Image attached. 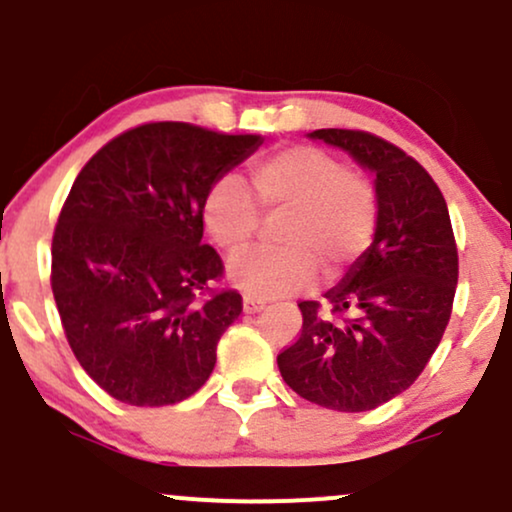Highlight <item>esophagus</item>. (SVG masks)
Returning <instances> with one entry per match:
<instances>
[{
	"label": "esophagus",
	"mask_w": 512,
	"mask_h": 512,
	"mask_svg": "<svg viewBox=\"0 0 512 512\" xmlns=\"http://www.w3.org/2000/svg\"><path fill=\"white\" fill-rule=\"evenodd\" d=\"M262 306H265V301L252 297V294H245V297H242V309H245V314H255Z\"/></svg>",
	"instance_id": "1"
}]
</instances>
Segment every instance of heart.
Returning <instances> with one entry per match:
<instances>
[{
  "mask_svg": "<svg viewBox=\"0 0 512 512\" xmlns=\"http://www.w3.org/2000/svg\"><path fill=\"white\" fill-rule=\"evenodd\" d=\"M257 203L233 174L208 186L201 203L203 228L225 255H238L260 230V205L279 213L274 242L230 262L233 284L252 297H284L316 279L341 277L360 260L378 230V193L373 184L333 154L309 144L279 149L250 164Z\"/></svg>",
  "mask_w": 512,
  "mask_h": 512,
  "instance_id": "1",
  "label": "heart"
}]
</instances>
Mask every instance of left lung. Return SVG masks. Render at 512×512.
<instances>
[{"instance_id":"8db88e82","label":"left lung","mask_w":512,"mask_h":512,"mask_svg":"<svg viewBox=\"0 0 512 512\" xmlns=\"http://www.w3.org/2000/svg\"><path fill=\"white\" fill-rule=\"evenodd\" d=\"M375 174L378 230L326 301H299L301 331L277 355L284 383L338 412L375 410L427 368L451 319L459 250L439 186L417 159L363 129H314Z\"/></svg>"}]
</instances>
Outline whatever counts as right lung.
I'll return each instance as SVG.
<instances>
[{
    "label": "right lung",
    "instance_id": "right-lung-1",
    "mask_svg": "<svg viewBox=\"0 0 512 512\" xmlns=\"http://www.w3.org/2000/svg\"><path fill=\"white\" fill-rule=\"evenodd\" d=\"M260 144V134L144 122L73 181L53 230L51 289L73 355L115 400L176 405L213 373L242 297L213 287L225 267L201 240V203Z\"/></svg>",
    "mask_w": 512,
    "mask_h": 512
}]
</instances>
